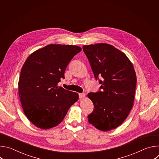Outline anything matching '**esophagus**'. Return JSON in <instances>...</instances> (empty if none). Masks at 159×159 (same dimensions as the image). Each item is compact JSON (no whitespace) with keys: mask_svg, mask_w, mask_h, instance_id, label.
<instances>
[{"mask_svg":"<svg viewBox=\"0 0 159 159\" xmlns=\"http://www.w3.org/2000/svg\"><path fill=\"white\" fill-rule=\"evenodd\" d=\"M79 98L80 99H82V98H84L85 96V94L84 93H79Z\"/></svg>","mask_w":159,"mask_h":159,"instance_id":"1","label":"esophagus"}]
</instances>
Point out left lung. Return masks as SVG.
<instances>
[{
  "instance_id": "left-lung-1",
  "label": "left lung",
  "mask_w": 159,
  "mask_h": 159,
  "mask_svg": "<svg viewBox=\"0 0 159 159\" xmlns=\"http://www.w3.org/2000/svg\"><path fill=\"white\" fill-rule=\"evenodd\" d=\"M94 77H98L102 91L90 93L94 104L88 121L97 129L107 131L115 129L126 120L133 106L137 75L127 56L106 43L84 45Z\"/></svg>"
}]
</instances>
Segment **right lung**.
Instances as JSON below:
<instances>
[{"label": "right lung", "mask_w": 159, "mask_h": 159, "mask_svg": "<svg viewBox=\"0 0 159 159\" xmlns=\"http://www.w3.org/2000/svg\"><path fill=\"white\" fill-rule=\"evenodd\" d=\"M82 50L75 45L51 44L32 53L22 66L18 82L22 108L36 127L59 125L79 99L77 93L57 86L66 66Z\"/></svg>", "instance_id": "obj_1"}]
</instances>
